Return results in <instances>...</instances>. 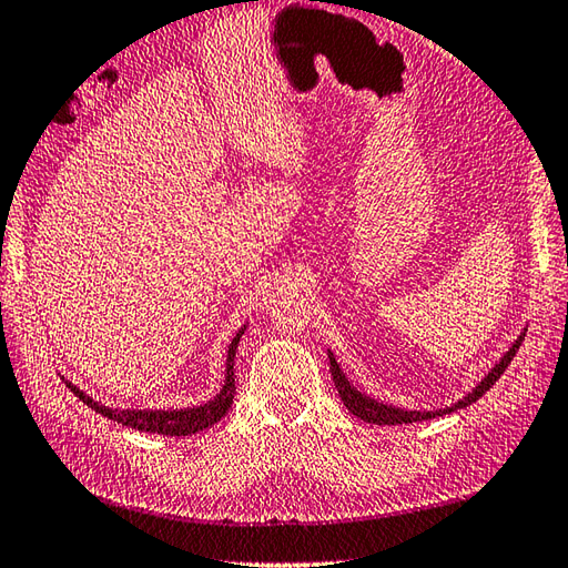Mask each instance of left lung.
<instances>
[{"label": "left lung", "instance_id": "left-lung-1", "mask_svg": "<svg viewBox=\"0 0 568 568\" xmlns=\"http://www.w3.org/2000/svg\"><path fill=\"white\" fill-rule=\"evenodd\" d=\"M521 339H525V335H521V337L513 344V347H509V352L505 354V357L499 359V362L493 366L490 374H487L485 379H483L480 384H477L468 396L460 398L458 404H453V406H448V408H436V410H404V408H396V406H386V404L374 402L372 396H364L362 392H357V388H354V386L347 382V376L342 374L337 359L332 357V352H329V372H332V379H335V386H337V392H339V398L344 402V406L349 408V414H354L357 418L366 420V424H376V426L416 424V420L438 418V416H443V414H450V410H458V408L470 406V404H475L477 398H480L485 392H490L493 384L499 379V376L505 374V369L509 366V362H513V357L517 354Z\"/></svg>", "mask_w": 568, "mask_h": 568}]
</instances>
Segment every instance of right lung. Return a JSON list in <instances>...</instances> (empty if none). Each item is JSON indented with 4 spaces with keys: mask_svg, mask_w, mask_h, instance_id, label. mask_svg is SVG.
<instances>
[{
    "mask_svg": "<svg viewBox=\"0 0 568 568\" xmlns=\"http://www.w3.org/2000/svg\"><path fill=\"white\" fill-rule=\"evenodd\" d=\"M243 329H239V335L231 339L229 344V357H226V382L221 386V392L211 398V402L194 406V408H180V410H150V408H108L103 404L93 402L91 396H85L81 388L69 384L71 392L81 398L85 406H91L95 414L108 416L118 420V424L144 430V433H160V436H192V433L204 430L209 426H214L216 420L224 418L229 414V408L233 404V394H236V382H233V359H236V347L239 339L243 335Z\"/></svg>",
    "mask_w": 568,
    "mask_h": 568,
    "instance_id": "add662e5",
    "label": "right lung"
}]
</instances>
